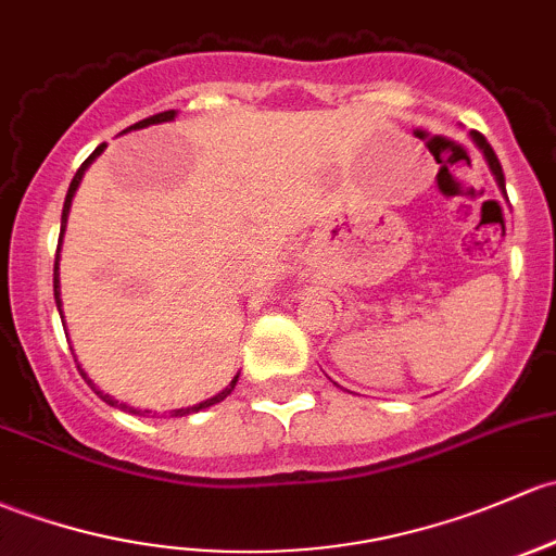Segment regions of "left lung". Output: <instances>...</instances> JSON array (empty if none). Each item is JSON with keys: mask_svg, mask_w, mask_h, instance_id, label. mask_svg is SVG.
<instances>
[{"mask_svg": "<svg viewBox=\"0 0 556 556\" xmlns=\"http://www.w3.org/2000/svg\"><path fill=\"white\" fill-rule=\"evenodd\" d=\"M469 136H471V140H475V143H477V149L482 151L484 162H488L490 173H493V178H495V184H498V189H501V194H504V200L509 202V197H506V180H504V170H501V162H498V156H495L493 146H490L488 140H484V138L479 136V132H475V130H471Z\"/></svg>", "mask_w": 556, "mask_h": 556, "instance_id": "obj_1", "label": "left lung"}]
</instances>
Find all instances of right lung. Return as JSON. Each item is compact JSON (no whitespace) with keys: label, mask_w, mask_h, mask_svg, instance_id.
Instances as JSON below:
<instances>
[{"label":"right lung","mask_w":556,"mask_h":556,"mask_svg":"<svg viewBox=\"0 0 556 556\" xmlns=\"http://www.w3.org/2000/svg\"><path fill=\"white\" fill-rule=\"evenodd\" d=\"M175 114H178V111L175 109H170V111H160V114H154V116H146V119H140V122H136V125H130L127 127V130H122L119 136H125V132H130V130H143V127H149V125H162V122H173L175 119ZM103 149H106V143H101L98 146L96 151H92L90 156H87L85 162H81V167L77 170V175H74V180H72V186H68V191H66V202H63V215H61V239H58V255H55V268H52V293H55V306H58V312L63 314V308H61V271H58V263H61V242H63V233H66V224H68V210H72V200H74V194H77V189H79V184H81V178H85V170L87 167L92 165V162L98 160V156L103 154ZM79 367V365H77ZM79 372L81 376H85V381L92 386V389H96V383L90 381V378H87V372L81 370L79 367ZM237 381H239V372L237 376L231 378V383L226 386L224 391H218V394L215 396H210V400H204V402H200V405H191V407H178V410H173V416H191V413H200V410H207V407H213V405H218V402H224L226 396L231 394L233 391V386H237ZM96 394H101V400L103 402H109V405H119L122 410H130V413H138L136 407H130V405H125V402H116L114 396H109V394H103L101 389H96ZM143 413H149V410H143Z\"/></svg>","instance_id":"right-lung-1"}]
</instances>
